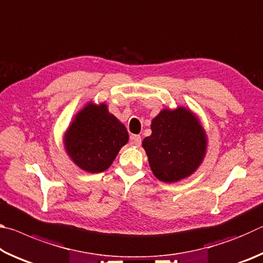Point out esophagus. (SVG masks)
I'll list each match as a JSON object with an SVG mask.
<instances>
[{
  "instance_id": "obj_1",
  "label": "esophagus",
  "mask_w": 263,
  "mask_h": 263,
  "mask_svg": "<svg viewBox=\"0 0 263 263\" xmlns=\"http://www.w3.org/2000/svg\"><path fill=\"white\" fill-rule=\"evenodd\" d=\"M131 141H132L133 145L140 146V144H141V137L138 136V135L132 136V137H131Z\"/></svg>"
}]
</instances>
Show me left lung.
Masks as SVG:
<instances>
[{"instance_id": "8db88e82", "label": "left lung", "mask_w": 263, "mask_h": 263, "mask_svg": "<svg viewBox=\"0 0 263 263\" xmlns=\"http://www.w3.org/2000/svg\"><path fill=\"white\" fill-rule=\"evenodd\" d=\"M152 135L142 141L148 162L160 181H180L197 169L206 149L198 119L184 108L164 109L152 121Z\"/></svg>"}]
</instances>
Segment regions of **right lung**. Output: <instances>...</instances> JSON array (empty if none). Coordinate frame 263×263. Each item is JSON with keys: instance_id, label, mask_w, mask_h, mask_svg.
Here are the masks:
<instances>
[{"instance_id": "obj_1", "label": "right lung", "mask_w": 263, "mask_h": 263, "mask_svg": "<svg viewBox=\"0 0 263 263\" xmlns=\"http://www.w3.org/2000/svg\"><path fill=\"white\" fill-rule=\"evenodd\" d=\"M128 140L125 126L108 111L104 103H89L77 115L65 136V147L83 171L108 169Z\"/></svg>"}]
</instances>
